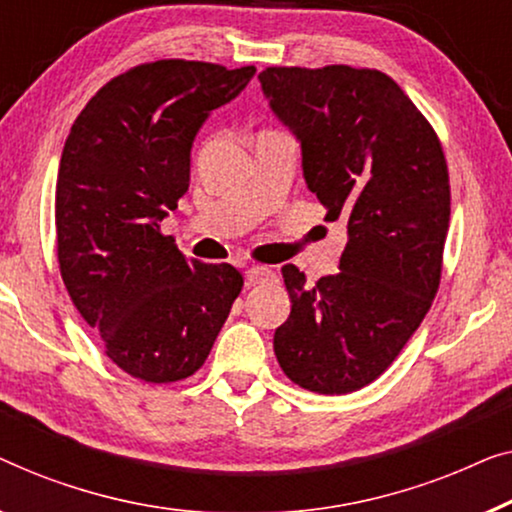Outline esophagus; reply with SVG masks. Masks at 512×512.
Wrapping results in <instances>:
<instances>
[{"label": "esophagus", "mask_w": 512, "mask_h": 512, "mask_svg": "<svg viewBox=\"0 0 512 512\" xmlns=\"http://www.w3.org/2000/svg\"><path fill=\"white\" fill-rule=\"evenodd\" d=\"M273 276H276V273H273L269 266H250V269L246 271V280L253 285L266 283V280H271Z\"/></svg>", "instance_id": "esophagus-1"}]
</instances>
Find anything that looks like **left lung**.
Instances as JSON below:
<instances>
[{"instance_id":"left-lung-1","label":"left lung","mask_w":512,"mask_h":512,"mask_svg":"<svg viewBox=\"0 0 512 512\" xmlns=\"http://www.w3.org/2000/svg\"><path fill=\"white\" fill-rule=\"evenodd\" d=\"M273 113L297 134L304 178L348 227L334 276L283 266L292 311L273 336L280 369L304 390L348 394L399 357L431 308L450 225L441 139L378 69L266 67Z\"/></svg>"}]
</instances>
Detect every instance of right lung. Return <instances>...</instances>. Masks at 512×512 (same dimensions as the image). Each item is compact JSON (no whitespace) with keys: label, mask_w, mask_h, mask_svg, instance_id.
<instances>
[{"label":"right lung","mask_w":512,"mask_h":512,"mask_svg":"<svg viewBox=\"0 0 512 512\" xmlns=\"http://www.w3.org/2000/svg\"><path fill=\"white\" fill-rule=\"evenodd\" d=\"M255 67L197 60L136 64L85 104L55 187L57 262L81 318L115 366L164 385L204 366L243 276L185 259L160 222L190 185L201 122Z\"/></svg>","instance_id":"obj_1"}]
</instances>
